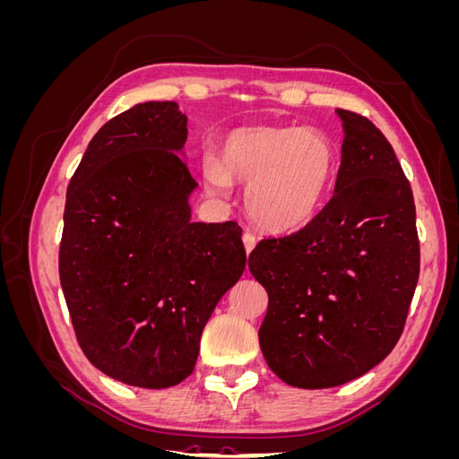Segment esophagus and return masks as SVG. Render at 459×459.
<instances>
[{
    "instance_id": "obj_1",
    "label": "esophagus",
    "mask_w": 459,
    "mask_h": 459,
    "mask_svg": "<svg viewBox=\"0 0 459 459\" xmlns=\"http://www.w3.org/2000/svg\"><path fill=\"white\" fill-rule=\"evenodd\" d=\"M243 245H245L247 255H251V253L255 251V247H256V238H255V235L245 231V233H243Z\"/></svg>"
}]
</instances>
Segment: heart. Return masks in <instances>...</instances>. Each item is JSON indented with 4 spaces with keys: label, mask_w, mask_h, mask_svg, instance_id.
<instances>
[{
    "label": "heart",
    "mask_w": 459,
    "mask_h": 459,
    "mask_svg": "<svg viewBox=\"0 0 459 459\" xmlns=\"http://www.w3.org/2000/svg\"><path fill=\"white\" fill-rule=\"evenodd\" d=\"M339 151L322 132L300 126H247L230 132L220 160L204 159L206 186L224 193L248 184L245 204L256 226L272 233L307 228L335 189Z\"/></svg>",
    "instance_id": "1"
}]
</instances>
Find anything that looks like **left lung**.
Segmentation results:
<instances>
[{
  "instance_id": "left-lung-1",
  "label": "left lung",
  "mask_w": 459,
  "mask_h": 459,
  "mask_svg": "<svg viewBox=\"0 0 459 459\" xmlns=\"http://www.w3.org/2000/svg\"><path fill=\"white\" fill-rule=\"evenodd\" d=\"M337 115L344 140L333 199L312 224L248 256L268 293L262 354L299 388L339 386L383 362L420 277L413 195L391 143L368 118Z\"/></svg>"
}]
</instances>
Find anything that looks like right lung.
Segmentation results:
<instances>
[{
  "label": "right lung",
  "instance_id": "1",
  "mask_svg": "<svg viewBox=\"0 0 459 459\" xmlns=\"http://www.w3.org/2000/svg\"><path fill=\"white\" fill-rule=\"evenodd\" d=\"M187 117L137 103L93 135L66 191L59 277L80 349L108 377L169 388L245 270L235 221L191 220Z\"/></svg>",
  "mask_w": 459,
  "mask_h": 459
}]
</instances>
